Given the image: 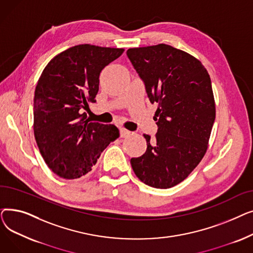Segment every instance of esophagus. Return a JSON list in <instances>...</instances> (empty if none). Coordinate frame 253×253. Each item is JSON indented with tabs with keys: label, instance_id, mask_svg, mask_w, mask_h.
<instances>
[{
	"label": "esophagus",
	"instance_id": "1",
	"mask_svg": "<svg viewBox=\"0 0 253 253\" xmlns=\"http://www.w3.org/2000/svg\"><path fill=\"white\" fill-rule=\"evenodd\" d=\"M131 134V132L125 128H121L120 129V135L121 137H128Z\"/></svg>",
	"mask_w": 253,
	"mask_h": 253
}]
</instances>
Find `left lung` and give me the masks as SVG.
Returning <instances> with one entry per match:
<instances>
[{
	"label": "left lung",
	"instance_id": "obj_1",
	"mask_svg": "<svg viewBox=\"0 0 253 253\" xmlns=\"http://www.w3.org/2000/svg\"><path fill=\"white\" fill-rule=\"evenodd\" d=\"M127 56L144 83L158 132L145 135L148 148L131 159L136 176L156 189L187 178L203 159L215 120L211 80L201 61L166 44L130 48Z\"/></svg>",
	"mask_w": 253,
	"mask_h": 253
}]
</instances>
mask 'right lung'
Listing matches in <instances>:
<instances>
[{"mask_svg":"<svg viewBox=\"0 0 253 253\" xmlns=\"http://www.w3.org/2000/svg\"><path fill=\"white\" fill-rule=\"evenodd\" d=\"M123 48L77 45L53 57L40 77L34 98V134L48 167L62 178L92 170L100 154L119 136L113 124L91 122L88 102H95L99 75L122 55Z\"/></svg>","mask_w":253,"mask_h":253,"instance_id":"obj_1","label":"right lung"}]
</instances>
